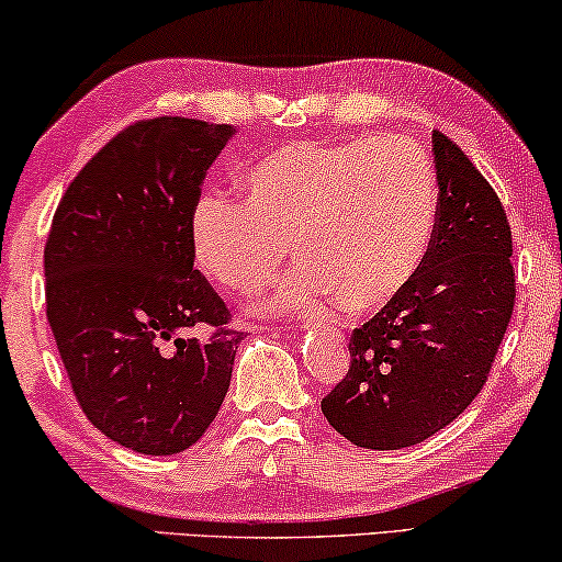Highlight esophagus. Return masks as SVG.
Here are the masks:
<instances>
[{
    "label": "esophagus",
    "instance_id": "esophagus-1",
    "mask_svg": "<svg viewBox=\"0 0 562 562\" xmlns=\"http://www.w3.org/2000/svg\"><path fill=\"white\" fill-rule=\"evenodd\" d=\"M314 325H319V322H314V319H306V317L302 319V327H304V329H310V327H314Z\"/></svg>",
    "mask_w": 562,
    "mask_h": 562
}]
</instances>
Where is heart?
Masks as SVG:
<instances>
[{
  "mask_svg": "<svg viewBox=\"0 0 562 562\" xmlns=\"http://www.w3.org/2000/svg\"><path fill=\"white\" fill-rule=\"evenodd\" d=\"M243 204L206 194L191 206V258L233 294L276 279L283 245L302 266L260 312H294L335 294L342 310L375 312L425 263L437 222V183L406 137L289 143L240 173Z\"/></svg>",
  "mask_w": 562,
  "mask_h": 562,
  "instance_id": "heart-1",
  "label": "heart"
}]
</instances>
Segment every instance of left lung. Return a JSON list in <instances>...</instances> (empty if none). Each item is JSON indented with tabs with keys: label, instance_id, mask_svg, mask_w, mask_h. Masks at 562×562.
Masks as SVG:
<instances>
[{
	"label": "left lung",
	"instance_id": "1",
	"mask_svg": "<svg viewBox=\"0 0 562 562\" xmlns=\"http://www.w3.org/2000/svg\"><path fill=\"white\" fill-rule=\"evenodd\" d=\"M437 222L414 281L350 337V371L322 414L368 450L440 432L479 396L514 310L512 229L463 150L432 133Z\"/></svg>",
	"mask_w": 562,
	"mask_h": 562
}]
</instances>
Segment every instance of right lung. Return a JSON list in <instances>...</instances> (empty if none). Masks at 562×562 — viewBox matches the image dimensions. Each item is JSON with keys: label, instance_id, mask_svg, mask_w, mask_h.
<instances>
[{"label": "right lung", "instance_id": "1", "mask_svg": "<svg viewBox=\"0 0 562 562\" xmlns=\"http://www.w3.org/2000/svg\"><path fill=\"white\" fill-rule=\"evenodd\" d=\"M229 125L135 122L71 181L45 243V306L60 360L99 432L176 456L206 432L243 333L194 268L189 214ZM218 329L199 341L195 329Z\"/></svg>", "mask_w": 562, "mask_h": 562}]
</instances>
